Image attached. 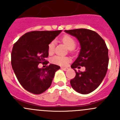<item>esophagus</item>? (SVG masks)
<instances>
[{"label": "esophagus", "mask_w": 120, "mask_h": 120, "mask_svg": "<svg viewBox=\"0 0 120 120\" xmlns=\"http://www.w3.org/2000/svg\"><path fill=\"white\" fill-rule=\"evenodd\" d=\"M61 70H64V71H67V70H68V68L67 67H61Z\"/></svg>", "instance_id": "esophagus-1"}]
</instances>
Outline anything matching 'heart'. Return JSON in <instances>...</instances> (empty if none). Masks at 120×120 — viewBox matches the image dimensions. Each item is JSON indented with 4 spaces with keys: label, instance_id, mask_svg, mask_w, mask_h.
<instances>
[{
    "label": "heart",
    "instance_id": "b5f03b06",
    "mask_svg": "<svg viewBox=\"0 0 120 120\" xmlns=\"http://www.w3.org/2000/svg\"><path fill=\"white\" fill-rule=\"evenodd\" d=\"M63 43L66 46V47L70 50L74 49L76 46V42L74 39L70 35H65L61 38ZM54 42L52 41L48 45V53L50 54H52L54 51ZM52 63L59 66H66L69 62L71 61L70 57L67 56H54L50 60Z\"/></svg>",
    "mask_w": 120,
    "mask_h": 120
}]
</instances>
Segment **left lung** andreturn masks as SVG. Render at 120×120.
<instances>
[{
  "label": "left lung",
  "instance_id": "8db88e82",
  "mask_svg": "<svg viewBox=\"0 0 120 120\" xmlns=\"http://www.w3.org/2000/svg\"><path fill=\"white\" fill-rule=\"evenodd\" d=\"M79 41L81 50L71 67L76 72L70 83L75 90L88 94L95 90L105 78L109 64L108 49L105 41L96 32L80 28L65 30ZM86 67V71H77L76 68Z\"/></svg>",
  "mask_w": 120,
  "mask_h": 120
}]
</instances>
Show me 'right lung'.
<instances>
[{
    "label": "right lung",
    "mask_w": 120,
    "mask_h": 120,
    "mask_svg": "<svg viewBox=\"0 0 120 120\" xmlns=\"http://www.w3.org/2000/svg\"><path fill=\"white\" fill-rule=\"evenodd\" d=\"M59 31H35L25 34L14 44L11 63L21 86L34 94H41L51 85L56 71L60 66L50 64L44 68L38 64H47L48 45L60 32Z\"/></svg>",
    "instance_id": "add662e5"
}]
</instances>
